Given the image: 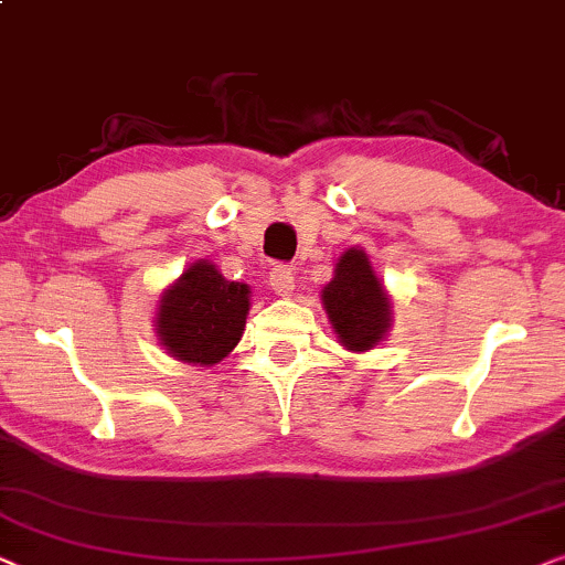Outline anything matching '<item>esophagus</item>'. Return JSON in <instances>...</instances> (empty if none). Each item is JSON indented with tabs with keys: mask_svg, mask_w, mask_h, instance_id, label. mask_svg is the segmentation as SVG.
<instances>
[{
	"mask_svg": "<svg viewBox=\"0 0 565 565\" xmlns=\"http://www.w3.org/2000/svg\"><path fill=\"white\" fill-rule=\"evenodd\" d=\"M268 281L278 297H291V291H295V276H291V268L287 266H276L270 270Z\"/></svg>",
	"mask_w": 565,
	"mask_h": 565,
	"instance_id": "obj_1",
	"label": "esophagus"
}]
</instances>
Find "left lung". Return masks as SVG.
Segmentation results:
<instances>
[{
  "label": "left lung",
  "instance_id": "8db88e82",
  "mask_svg": "<svg viewBox=\"0 0 565 565\" xmlns=\"http://www.w3.org/2000/svg\"><path fill=\"white\" fill-rule=\"evenodd\" d=\"M322 310L345 351L364 353L385 341L393 328V302L361 247H345L335 260L333 278L320 291Z\"/></svg>",
  "mask_w": 565,
  "mask_h": 565
}]
</instances>
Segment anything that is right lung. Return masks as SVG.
I'll return each instance as SVG.
<instances>
[{
  "label": "right lung",
  "mask_w": 565,
  "mask_h": 565,
  "mask_svg": "<svg viewBox=\"0 0 565 565\" xmlns=\"http://www.w3.org/2000/svg\"><path fill=\"white\" fill-rule=\"evenodd\" d=\"M250 312V287L227 281L212 260H193L160 295L157 341L172 359L214 366L243 338Z\"/></svg>",
  "instance_id": "add662e5"
}]
</instances>
